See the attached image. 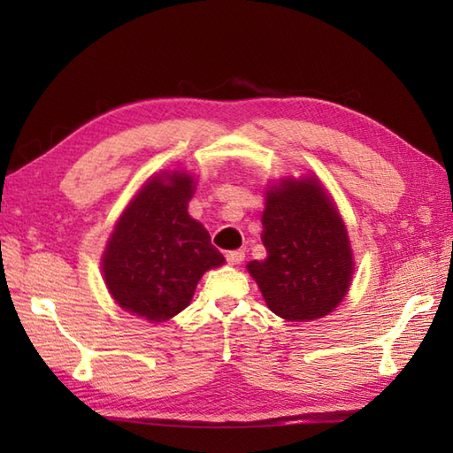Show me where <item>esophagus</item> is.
<instances>
[{
    "label": "esophagus",
    "mask_w": 453,
    "mask_h": 453,
    "mask_svg": "<svg viewBox=\"0 0 453 453\" xmlns=\"http://www.w3.org/2000/svg\"><path fill=\"white\" fill-rule=\"evenodd\" d=\"M245 258V251L243 249H237V251H227L226 253V261L229 265H239Z\"/></svg>",
    "instance_id": "obj_1"
}]
</instances>
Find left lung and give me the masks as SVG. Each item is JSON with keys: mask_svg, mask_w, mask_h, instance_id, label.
<instances>
[{"mask_svg": "<svg viewBox=\"0 0 453 453\" xmlns=\"http://www.w3.org/2000/svg\"><path fill=\"white\" fill-rule=\"evenodd\" d=\"M261 239L266 258L247 268L271 311L311 321L342 302L354 265L349 235L315 179H290L266 192Z\"/></svg>", "mask_w": 453, "mask_h": 453, "instance_id": "left-lung-1", "label": "left lung"}]
</instances>
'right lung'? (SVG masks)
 Masks as SVG:
<instances>
[{
  "label": "right lung",
  "mask_w": 453,
  "mask_h": 453,
  "mask_svg": "<svg viewBox=\"0 0 453 453\" xmlns=\"http://www.w3.org/2000/svg\"><path fill=\"white\" fill-rule=\"evenodd\" d=\"M192 179H151L119 219L103 258L104 282L124 310L151 323L185 310L208 268L224 263L210 234L187 211Z\"/></svg>",
  "instance_id": "add662e5"
}]
</instances>
